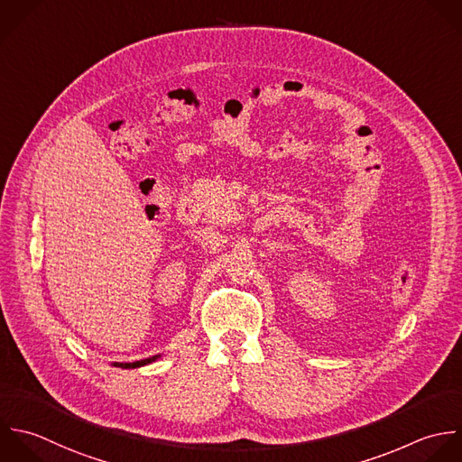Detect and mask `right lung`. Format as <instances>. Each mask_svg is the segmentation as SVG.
<instances>
[{
    "label": "right lung",
    "instance_id": "add662e5",
    "mask_svg": "<svg viewBox=\"0 0 462 462\" xmlns=\"http://www.w3.org/2000/svg\"><path fill=\"white\" fill-rule=\"evenodd\" d=\"M158 358H160V355H156V356H152V358L140 360V362H133V364H118V362H115L113 367H120V369H136V367H143V365H147V364H152V362H156Z\"/></svg>",
    "mask_w": 462,
    "mask_h": 462
}]
</instances>
